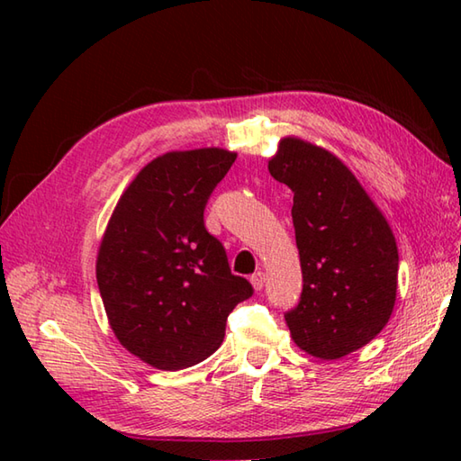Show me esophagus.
I'll list each match as a JSON object with an SVG mask.
<instances>
[{"label":"esophagus","mask_w":461,"mask_h":461,"mask_svg":"<svg viewBox=\"0 0 461 461\" xmlns=\"http://www.w3.org/2000/svg\"><path fill=\"white\" fill-rule=\"evenodd\" d=\"M251 285H253V289H256V291H261L263 285H266V273H263V271L253 273V276H251Z\"/></svg>","instance_id":"1"}]
</instances>
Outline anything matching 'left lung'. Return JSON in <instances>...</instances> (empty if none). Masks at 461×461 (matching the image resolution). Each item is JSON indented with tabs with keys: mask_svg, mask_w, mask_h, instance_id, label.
I'll list each match as a JSON object with an SVG mask.
<instances>
[{
	"mask_svg": "<svg viewBox=\"0 0 461 461\" xmlns=\"http://www.w3.org/2000/svg\"><path fill=\"white\" fill-rule=\"evenodd\" d=\"M269 172L293 192L303 291L285 312L291 337L312 357L340 358L368 345L393 315V230L355 174L321 146L287 136Z\"/></svg>",
	"mask_w": 461,
	"mask_h": 461,
	"instance_id": "left-lung-1",
	"label": "left lung"
}]
</instances>
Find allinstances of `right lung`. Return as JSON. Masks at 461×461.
Segmentation results:
<instances>
[{
	"mask_svg": "<svg viewBox=\"0 0 461 461\" xmlns=\"http://www.w3.org/2000/svg\"><path fill=\"white\" fill-rule=\"evenodd\" d=\"M236 152H166L121 195L96 258V283L121 345L160 370H180L220 348L225 321L253 295L233 276L203 210Z\"/></svg>",
	"mask_w": 461,
	"mask_h": 461,
	"instance_id": "obj_1",
	"label": "right lung"
}]
</instances>
